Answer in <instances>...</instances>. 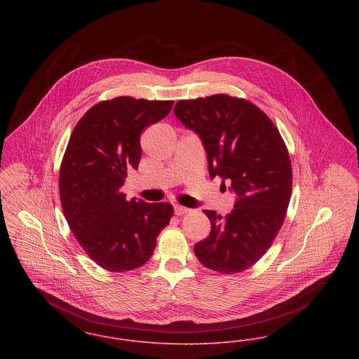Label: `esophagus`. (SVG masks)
Segmentation results:
<instances>
[{
	"instance_id": "1",
	"label": "esophagus",
	"mask_w": 359,
	"mask_h": 359,
	"mask_svg": "<svg viewBox=\"0 0 359 359\" xmlns=\"http://www.w3.org/2000/svg\"><path fill=\"white\" fill-rule=\"evenodd\" d=\"M191 210L187 208V207H182V205H174V214L175 215H184V214H188Z\"/></svg>"
}]
</instances>
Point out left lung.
I'll return each instance as SVG.
<instances>
[{"instance_id": "obj_1", "label": "left lung", "mask_w": 359, "mask_h": 359, "mask_svg": "<svg viewBox=\"0 0 359 359\" xmlns=\"http://www.w3.org/2000/svg\"><path fill=\"white\" fill-rule=\"evenodd\" d=\"M174 114L201 139L211 178L230 181L237 196L226 217L203 211L211 233L194 255L210 269L242 272L262 259L285 222L292 187L286 144L266 114L241 97L178 100Z\"/></svg>"}]
</instances>
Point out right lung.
Returning <instances> with one entry per match:
<instances>
[{"instance_id": "1", "label": "right lung", "mask_w": 359, "mask_h": 359, "mask_svg": "<svg viewBox=\"0 0 359 359\" xmlns=\"http://www.w3.org/2000/svg\"><path fill=\"white\" fill-rule=\"evenodd\" d=\"M172 100L118 96L93 106L77 122L60 168L65 219L86 253L110 272L149 260L172 216L170 203L126 200L129 168L137 170L144 128L163 120Z\"/></svg>"}]
</instances>
